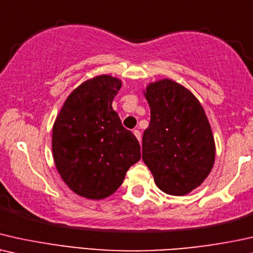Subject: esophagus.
Returning a JSON list of instances; mask_svg holds the SVG:
<instances>
[{
	"mask_svg": "<svg viewBox=\"0 0 253 253\" xmlns=\"http://www.w3.org/2000/svg\"><path fill=\"white\" fill-rule=\"evenodd\" d=\"M133 134L134 135H135V137L139 141H141V133H140V130H137V129H134L133 130Z\"/></svg>",
	"mask_w": 253,
	"mask_h": 253,
	"instance_id": "esophagus-1",
	"label": "esophagus"
}]
</instances>
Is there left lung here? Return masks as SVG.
I'll return each mask as SVG.
<instances>
[{"label":"left lung","instance_id":"obj_1","mask_svg":"<svg viewBox=\"0 0 253 253\" xmlns=\"http://www.w3.org/2000/svg\"><path fill=\"white\" fill-rule=\"evenodd\" d=\"M150 124L142 137V160L155 184L170 195L199 187L215 162V141L203 105L187 87L170 79L143 90Z\"/></svg>","mask_w":253,"mask_h":253}]
</instances>
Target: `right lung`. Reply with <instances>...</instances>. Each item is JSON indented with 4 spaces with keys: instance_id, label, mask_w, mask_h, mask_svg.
I'll list each match as a JSON object with an SVG mask.
<instances>
[{
    "instance_id": "right-lung-1",
    "label": "right lung",
    "mask_w": 253,
    "mask_h": 253,
    "mask_svg": "<svg viewBox=\"0 0 253 253\" xmlns=\"http://www.w3.org/2000/svg\"><path fill=\"white\" fill-rule=\"evenodd\" d=\"M121 85L120 79L105 74L84 81L54 121V164L67 186L85 199L113 194L141 158L139 141L112 109Z\"/></svg>"
}]
</instances>
